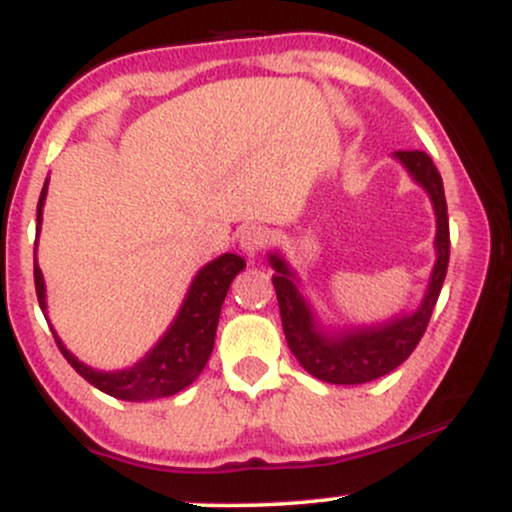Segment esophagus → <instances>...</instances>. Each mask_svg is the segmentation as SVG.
<instances>
[{"instance_id": "esophagus-1", "label": "esophagus", "mask_w": 512, "mask_h": 512, "mask_svg": "<svg viewBox=\"0 0 512 512\" xmlns=\"http://www.w3.org/2000/svg\"><path fill=\"white\" fill-rule=\"evenodd\" d=\"M267 231H264L262 226H245L243 231L238 233V245L240 250L245 252V255L255 257L257 252H260L264 245H267Z\"/></svg>"}]
</instances>
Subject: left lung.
Here are the masks:
<instances>
[{
	"label": "left lung",
	"instance_id": "1",
	"mask_svg": "<svg viewBox=\"0 0 512 512\" xmlns=\"http://www.w3.org/2000/svg\"><path fill=\"white\" fill-rule=\"evenodd\" d=\"M407 168L411 180L426 190L436 211V264L421 305L414 313H397L390 320L375 325L346 327L330 332L317 322L313 305L298 289V274L284 260L281 252H269L274 267V289L279 301L281 325L286 344L298 363L317 380L332 385H361L392 373L411 356L424 337L428 320L443 289L450 260V226L448 204H445L443 178L424 151H395L392 154Z\"/></svg>",
	"mask_w": 512,
	"mask_h": 512
}]
</instances>
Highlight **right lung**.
Masks as SVG:
<instances>
[{
	"label": "right lung",
	"instance_id": "obj_1",
	"mask_svg": "<svg viewBox=\"0 0 512 512\" xmlns=\"http://www.w3.org/2000/svg\"><path fill=\"white\" fill-rule=\"evenodd\" d=\"M48 197V180H45L43 192L38 199V228L35 233L40 236V223H43V207ZM38 245V240H35ZM245 269L243 257L226 252L216 257L209 264L199 269L187 289L185 301H182L178 315L170 322V327L163 332V337L146 351L144 358H139L134 366L122 370H96L79 361L72 351L64 346L57 337L55 327H50L55 334V342L60 346L62 356L67 358L81 378L88 380L93 387L105 392V395L125 399V402H149V399L170 397L175 392L185 390L199 378L204 366H207L211 349H214L216 327H219L221 305L226 301V293L231 289V281L238 272ZM33 276H35V293L38 303L43 308L45 320H48V303H45V279L38 267V252L33 250ZM50 325V320H48Z\"/></svg>",
	"mask_w": 512,
	"mask_h": 512
}]
</instances>
